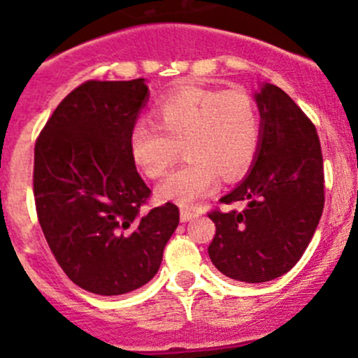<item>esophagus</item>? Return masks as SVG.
<instances>
[{
    "label": "esophagus",
    "instance_id": "1",
    "mask_svg": "<svg viewBox=\"0 0 358 358\" xmlns=\"http://www.w3.org/2000/svg\"><path fill=\"white\" fill-rule=\"evenodd\" d=\"M195 216H199V211L193 208H182L181 209V220L182 222H189V220H193Z\"/></svg>",
    "mask_w": 358,
    "mask_h": 358
}]
</instances>
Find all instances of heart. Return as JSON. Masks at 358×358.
<instances>
[{
	"instance_id": "1",
	"label": "heart",
	"mask_w": 358,
	"mask_h": 358,
	"mask_svg": "<svg viewBox=\"0 0 358 358\" xmlns=\"http://www.w3.org/2000/svg\"><path fill=\"white\" fill-rule=\"evenodd\" d=\"M157 124L136 122L129 134L134 163L150 179L165 176L186 154V163L159 188V195L193 204L218 185L248 172L261 147V113L243 88H182L156 108Z\"/></svg>"
}]
</instances>
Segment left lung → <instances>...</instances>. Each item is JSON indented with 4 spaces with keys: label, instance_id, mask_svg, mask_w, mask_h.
<instances>
[{
    "label": "left lung",
    "instance_id": "1",
    "mask_svg": "<svg viewBox=\"0 0 358 358\" xmlns=\"http://www.w3.org/2000/svg\"><path fill=\"white\" fill-rule=\"evenodd\" d=\"M261 147L254 169L222 204L245 209L208 213L216 232L208 252L227 277L248 284L287 273L310 243L324 206V170L313 120L282 88L257 96Z\"/></svg>",
    "mask_w": 358,
    "mask_h": 358
}]
</instances>
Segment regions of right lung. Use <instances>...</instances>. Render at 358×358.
<instances>
[{
	"label": "right lung",
	"mask_w": 358,
	"mask_h": 358,
	"mask_svg": "<svg viewBox=\"0 0 358 358\" xmlns=\"http://www.w3.org/2000/svg\"><path fill=\"white\" fill-rule=\"evenodd\" d=\"M149 92L143 78L90 80L62 101L35 142L34 195L52 255L76 286L113 296L159 270L179 208L152 195L129 149Z\"/></svg>",
	"instance_id": "1"
}]
</instances>
